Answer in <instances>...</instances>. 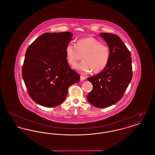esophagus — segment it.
<instances>
[{"label": "esophagus", "instance_id": "1", "mask_svg": "<svg viewBox=\"0 0 155 155\" xmlns=\"http://www.w3.org/2000/svg\"><path fill=\"white\" fill-rule=\"evenodd\" d=\"M80 79H81V81H84V80H85L86 79V77H84V76L81 75V77H80Z\"/></svg>", "mask_w": 155, "mask_h": 155}]
</instances>
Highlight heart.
I'll return each mask as SVG.
<instances>
[{"label": "heart", "mask_w": 155, "mask_h": 155, "mask_svg": "<svg viewBox=\"0 0 155 155\" xmlns=\"http://www.w3.org/2000/svg\"><path fill=\"white\" fill-rule=\"evenodd\" d=\"M65 52L68 63L72 66L81 59L82 55L83 60L74 67L83 73L92 70L96 73L103 70L109 62L110 54L108 46L94 37L79 39L75 45L69 42Z\"/></svg>", "instance_id": "obj_1"}]
</instances>
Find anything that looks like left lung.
<instances>
[{"label": "left lung", "mask_w": 155, "mask_h": 155, "mask_svg": "<svg viewBox=\"0 0 155 155\" xmlns=\"http://www.w3.org/2000/svg\"><path fill=\"white\" fill-rule=\"evenodd\" d=\"M110 49V59L99 74L88 78L93 88L87 100L98 108L107 107L118 102L133 78L131 53L120 38L113 34L100 33Z\"/></svg>", "instance_id": "8db88e82"}]
</instances>
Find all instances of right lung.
<instances>
[{
	"label": "right lung",
	"mask_w": 155,
	"mask_h": 155,
	"mask_svg": "<svg viewBox=\"0 0 155 155\" xmlns=\"http://www.w3.org/2000/svg\"><path fill=\"white\" fill-rule=\"evenodd\" d=\"M72 37L70 32L44 33L26 51L22 78L30 97L40 105H59L66 99L69 87L80 80L67 60L65 48Z\"/></svg>",
	"instance_id": "right-lung-1"
}]
</instances>
